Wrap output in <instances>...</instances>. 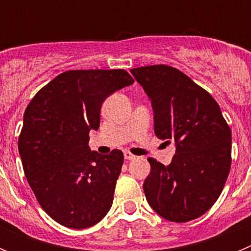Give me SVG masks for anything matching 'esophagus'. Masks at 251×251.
Returning a JSON list of instances; mask_svg holds the SVG:
<instances>
[{
	"mask_svg": "<svg viewBox=\"0 0 251 251\" xmlns=\"http://www.w3.org/2000/svg\"><path fill=\"white\" fill-rule=\"evenodd\" d=\"M124 158L128 159V161H130V159L136 158V156H134V154H132L130 152H128V151H126V152H124Z\"/></svg>",
	"mask_w": 251,
	"mask_h": 251,
	"instance_id": "1",
	"label": "esophagus"
}]
</instances>
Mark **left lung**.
<instances>
[{"instance_id": "8db88e82", "label": "left lung", "mask_w": 251, "mask_h": 251, "mask_svg": "<svg viewBox=\"0 0 251 251\" xmlns=\"http://www.w3.org/2000/svg\"><path fill=\"white\" fill-rule=\"evenodd\" d=\"M130 73L151 99L156 136L176 146L168 166L148 158L146 199L166 220L197 219L216 202L229 176L231 130L216 100L178 69L150 65Z\"/></svg>"}]
</instances>
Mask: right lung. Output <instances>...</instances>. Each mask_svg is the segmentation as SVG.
Instances as JSON below:
<instances>
[{"label": "right lung", "instance_id": "add662e5", "mask_svg": "<svg viewBox=\"0 0 251 251\" xmlns=\"http://www.w3.org/2000/svg\"><path fill=\"white\" fill-rule=\"evenodd\" d=\"M133 84L123 69L69 70L40 89L24 114L19 152L40 206L60 225L86 229L112 207L123 153L89 148L100 108L110 94Z\"/></svg>", "mask_w": 251, "mask_h": 251}]
</instances>
